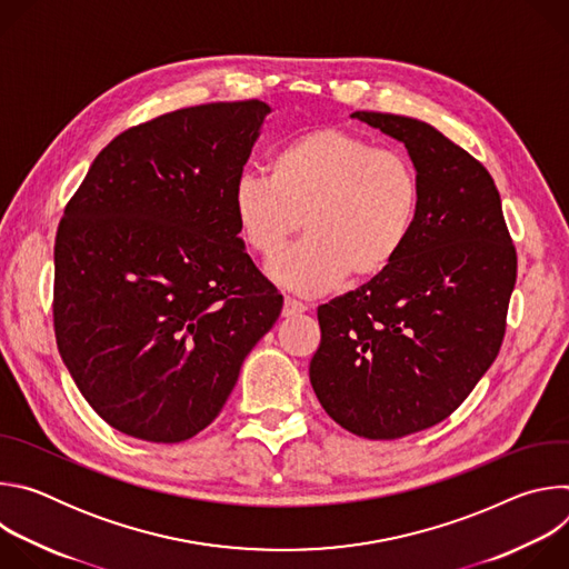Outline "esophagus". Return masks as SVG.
Returning a JSON list of instances; mask_svg holds the SVG:
<instances>
[{
  "mask_svg": "<svg viewBox=\"0 0 569 569\" xmlns=\"http://www.w3.org/2000/svg\"><path fill=\"white\" fill-rule=\"evenodd\" d=\"M308 306L299 299H292V297H286L283 299V317H292V315H299V312H306Z\"/></svg>",
  "mask_w": 569,
  "mask_h": 569,
  "instance_id": "esophagus-1",
  "label": "esophagus"
}]
</instances>
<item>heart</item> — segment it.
Segmentation results:
<instances>
[{
	"instance_id": "1",
	"label": "heart",
	"mask_w": 569,
	"mask_h": 569,
	"mask_svg": "<svg viewBox=\"0 0 569 569\" xmlns=\"http://www.w3.org/2000/svg\"><path fill=\"white\" fill-rule=\"evenodd\" d=\"M421 187L398 150L340 128H315L281 143L268 176L242 173L231 191L246 246L274 259L303 229L299 246L270 266V277L301 295L333 288L345 277L369 281L408 246Z\"/></svg>"
}]
</instances>
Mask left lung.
<instances>
[{
	"label": "left lung",
	"instance_id": "1",
	"mask_svg": "<svg viewBox=\"0 0 569 569\" xmlns=\"http://www.w3.org/2000/svg\"><path fill=\"white\" fill-rule=\"evenodd\" d=\"M351 117L405 143L421 202L400 257L317 308L310 385L345 430L398 439L450 417L493 365L518 259L496 182L475 157L419 119Z\"/></svg>",
	"mask_w": 569,
	"mask_h": 569
}]
</instances>
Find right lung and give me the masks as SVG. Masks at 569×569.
I'll return each mask as SVG.
<instances>
[{"label": "right lung", "mask_w": 569, "mask_h": 569, "mask_svg": "<svg viewBox=\"0 0 569 569\" xmlns=\"http://www.w3.org/2000/svg\"><path fill=\"white\" fill-rule=\"evenodd\" d=\"M270 106L207 103L114 137L60 220L53 327L64 367L114 430H204L283 297L238 238L231 191Z\"/></svg>", "instance_id": "right-lung-1"}]
</instances>
